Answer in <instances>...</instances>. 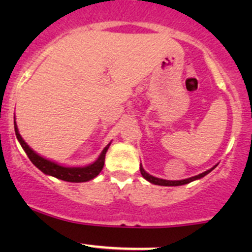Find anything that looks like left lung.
I'll use <instances>...</instances> for the list:
<instances>
[{"label": "left lung", "mask_w": 252, "mask_h": 252, "mask_svg": "<svg viewBox=\"0 0 252 252\" xmlns=\"http://www.w3.org/2000/svg\"><path fill=\"white\" fill-rule=\"evenodd\" d=\"M216 166H217V164H216ZM216 166L212 167L211 169H208V171L204 172V173L195 175V177H191V178H188V179H183V180H166V179H161V178H156V177H154V175L149 174L147 172H145V169L142 168L141 164H140V172H141L142 177H144L147 182L152 183V184H155V185H162V187H179V185H184V184H188V183L194 182V180L201 179V178L205 177L206 174L210 173L212 169H215Z\"/></svg>", "instance_id": "obj_1"}]
</instances>
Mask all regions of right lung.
Returning a JSON list of instances; mask_svg holds the SVG:
<instances>
[{
    "label": "right lung",
    "mask_w": 252,
    "mask_h": 252,
    "mask_svg": "<svg viewBox=\"0 0 252 252\" xmlns=\"http://www.w3.org/2000/svg\"><path fill=\"white\" fill-rule=\"evenodd\" d=\"M14 130H16V135L19 144L22 145L23 150L25 151V154L28 155L30 161L32 162L35 167L40 169L42 173L51 175V177H55L57 179L65 180V182L70 183H83V182H89V180L94 179L95 177H97L98 173L102 171L103 164H105V156L106 152H107L108 147H110L111 142L102 150L101 155L98 156V158L95 162H93L91 164L85 167H64L61 166V164L56 163V162L50 161V159L45 158V157L37 155L34 150H32V147H29V145L27 144L23 138L20 136L19 131H18V126L14 121Z\"/></svg>",
    "instance_id": "1"
}]
</instances>
